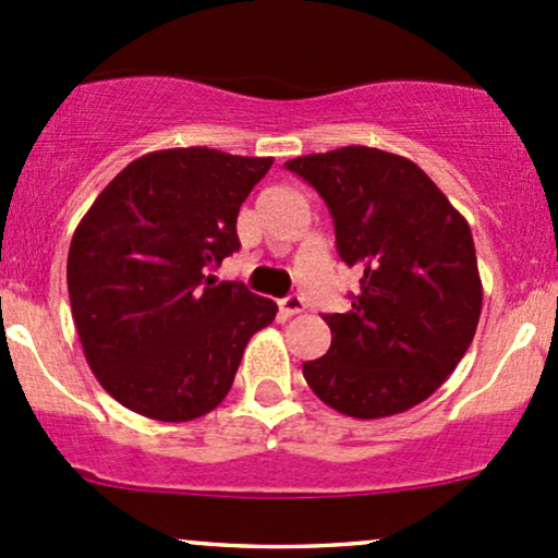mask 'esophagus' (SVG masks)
<instances>
[{"label":"esophagus","instance_id":"obj_1","mask_svg":"<svg viewBox=\"0 0 558 558\" xmlns=\"http://www.w3.org/2000/svg\"><path fill=\"white\" fill-rule=\"evenodd\" d=\"M279 308H281V313H287V316H298V313L305 311V300L300 295H290V298L281 300Z\"/></svg>","mask_w":558,"mask_h":558}]
</instances>
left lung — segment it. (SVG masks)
Here are the masks:
<instances>
[{
	"instance_id": "1",
	"label": "left lung",
	"mask_w": 558,
	"mask_h": 558,
	"mask_svg": "<svg viewBox=\"0 0 558 558\" xmlns=\"http://www.w3.org/2000/svg\"><path fill=\"white\" fill-rule=\"evenodd\" d=\"M324 197L337 253L361 271L348 313H329V353L303 377L329 409L381 418L427 400L477 331L472 229L416 162L377 147L287 160Z\"/></svg>"
}]
</instances>
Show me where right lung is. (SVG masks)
Instances as JSON below:
<instances>
[{
  "instance_id": "add662e5",
  "label": "right lung",
  "mask_w": 558,
  "mask_h": 558,
  "mask_svg": "<svg viewBox=\"0 0 558 558\" xmlns=\"http://www.w3.org/2000/svg\"><path fill=\"white\" fill-rule=\"evenodd\" d=\"M274 158L208 147L147 153L73 231L68 292L86 363L129 411L190 422L231 390L277 303L208 268L240 250L236 216Z\"/></svg>"
}]
</instances>
